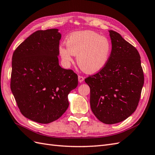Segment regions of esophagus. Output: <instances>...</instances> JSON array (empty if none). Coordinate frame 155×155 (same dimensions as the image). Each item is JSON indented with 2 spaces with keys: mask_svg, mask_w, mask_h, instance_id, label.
Here are the masks:
<instances>
[{
  "mask_svg": "<svg viewBox=\"0 0 155 155\" xmlns=\"http://www.w3.org/2000/svg\"><path fill=\"white\" fill-rule=\"evenodd\" d=\"M84 77L81 76V75H79V76H78V81H79V82H82L84 81Z\"/></svg>",
  "mask_w": 155,
  "mask_h": 155,
  "instance_id": "obj_1",
  "label": "esophagus"
}]
</instances>
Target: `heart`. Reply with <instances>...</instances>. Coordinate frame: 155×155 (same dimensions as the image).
Here are the masks:
<instances>
[{
	"label": "heart",
	"mask_w": 155,
	"mask_h": 155,
	"mask_svg": "<svg viewBox=\"0 0 155 155\" xmlns=\"http://www.w3.org/2000/svg\"><path fill=\"white\" fill-rule=\"evenodd\" d=\"M67 48L61 46L59 53L65 62L73 61V55L81 69L86 73L100 71L108 61L111 53L109 40L91 31H84L71 34L67 38Z\"/></svg>",
	"instance_id": "b5f03b06"
}]
</instances>
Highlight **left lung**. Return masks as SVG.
Masks as SVG:
<instances>
[{"label": "left lung", "instance_id": "1", "mask_svg": "<svg viewBox=\"0 0 155 155\" xmlns=\"http://www.w3.org/2000/svg\"><path fill=\"white\" fill-rule=\"evenodd\" d=\"M112 50L98 73L85 78L90 88V107L104 124L124 120L138 105L144 74L137 50L116 31H109Z\"/></svg>", "mask_w": 155, "mask_h": 155}]
</instances>
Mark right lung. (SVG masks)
I'll use <instances>...</instances> for the list:
<instances>
[{
	"label": "right lung",
	"mask_w": 155,
	"mask_h": 155,
	"mask_svg": "<svg viewBox=\"0 0 155 155\" xmlns=\"http://www.w3.org/2000/svg\"><path fill=\"white\" fill-rule=\"evenodd\" d=\"M58 29L40 30L14 51L10 88L23 116L41 124L58 120L69 107L78 75L59 65Z\"/></svg>",
	"instance_id": "1"
}]
</instances>
